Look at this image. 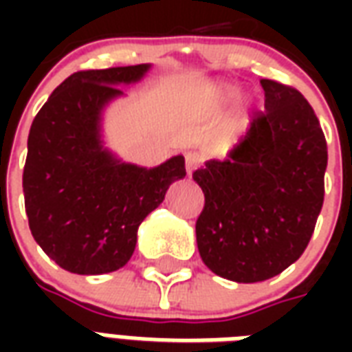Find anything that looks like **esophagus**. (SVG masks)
Returning <instances> with one entry per match:
<instances>
[{
  "label": "esophagus",
  "instance_id": "esophagus-1",
  "mask_svg": "<svg viewBox=\"0 0 352 352\" xmlns=\"http://www.w3.org/2000/svg\"><path fill=\"white\" fill-rule=\"evenodd\" d=\"M201 162H204V156H201L199 153H196V151H188V153H184V164H186V171H188V175H192V171L201 166Z\"/></svg>",
  "mask_w": 352,
  "mask_h": 352
}]
</instances>
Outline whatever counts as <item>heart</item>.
Wrapping results in <instances>:
<instances>
[{
	"instance_id": "obj_1",
	"label": "heart",
	"mask_w": 352,
	"mask_h": 352,
	"mask_svg": "<svg viewBox=\"0 0 352 352\" xmlns=\"http://www.w3.org/2000/svg\"><path fill=\"white\" fill-rule=\"evenodd\" d=\"M237 96V88L234 87H221L219 88V98L221 101H230L234 100ZM249 120H251V107L249 105H243L239 109V115H237V131H243L247 126H249Z\"/></svg>"
}]
</instances>
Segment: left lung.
Listing matches in <instances>:
<instances>
[{
	"label": "left lung",
	"instance_id": "obj_1",
	"mask_svg": "<svg viewBox=\"0 0 352 352\" xmlns=\"http://www.w3.org/2000/svg\"><path fill=\"white\" fill-rule=\"evenodd\" d=\"M260 85L265 113L226 160L192 173L206 196L196 222L199 256L236 283L272 279L294 264L324 201L328 151L315 111L294 88Z\"/></svg>",
	"mask_w": 352,
	"mask_h": 352
}]
</instances>
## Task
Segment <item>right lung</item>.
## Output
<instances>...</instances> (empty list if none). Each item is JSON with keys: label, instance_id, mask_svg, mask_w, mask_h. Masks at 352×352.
<instances>
[{"label": "right lung", "instance_id": "right-lung-1", "mask_svg": "<svg viewBox=\"0 0 352 352\" xmlns=\"http://www.w3.org/2000/svg\"><path fill=\"white\" fill-rule=\"evenodd\" d=\"M151 64L88 69L50 94L32 122L22 175L32 236L60 267L101 275L128 264L138 228L169 184L186 175L177 154L156 168L122 162L103 143L101 120Z\"/></svg>", "mask_w": 352, "mask_h": 352}]
</instances>
